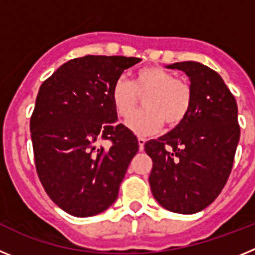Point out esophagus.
<instances>
[{
  "mask_svg": "<svg viewBox=\"0 0 255 255\" xmlns=\"http://www.w3.org/2000/svg\"><path fill=\"white\" fill-rule=\"evenodd\" d=\"M138 143H139V150H143L144 144H145V138H143V136H138Z\"/></svg>",
  "mask_w": 255,
  "mask_h": 255,
  "instance_id": "esophagus-1",
  "label": "esophagus"
}]
</instances>
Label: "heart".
Returning <instances> with one entry per match:
<instances>
[{
    "mask_svg": "<svg viewBox=\"0 0 255 255\" xmlns=\"http://www.w3.org/2000/svg\"><path fill=\"white\" fill-rule=\"evenodd\" d=\"M143 95L146 108L128 121V128L138 135L153 134L163 123L168 128L177 126L185 120L193 102L191 88L185 80L176 79L161 66L141 67L135 71L131 82L119 78L112 85L111 101L117 116L130 117L137 97Z\"/></svg>",
    "mask_w": 255,
    "mask_h": 255,
    "instance_id": "b5f03b06",
    "label": "heart"
}]
</instances>
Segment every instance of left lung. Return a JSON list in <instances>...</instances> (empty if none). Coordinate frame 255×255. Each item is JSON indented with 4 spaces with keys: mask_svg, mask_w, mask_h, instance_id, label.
I'll return each mask as SVG.
<instances>
[{
    "mask_svg": "<svg viewBox=\"0 0 255 255\" xmlns=\"http://www.w3.org/2000/svg\"><path fill=\"white\" fill-rule=\"evenodd\" d=\"M193 93L185 120L144 150L153 161L149 185L167 211L193 215L220 195L233 170L240 138L235 97L215 70L194 61L176 62Z\"/></svg>",
    "mask_w": 255,
    "mask_h": 255,
    "instance_id": "left-lung-1",
    "label": "left lung"
}]
</instances>
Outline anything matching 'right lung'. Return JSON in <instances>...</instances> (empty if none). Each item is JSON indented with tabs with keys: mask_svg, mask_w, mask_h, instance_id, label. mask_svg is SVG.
<instances>
[{
	"mask_svg": "<svg viewBox=\"0 0 255 255\" xmlns=\"http://www.w3.org/2000/svg\"><path fill=\"white\" fill-rule=\"evenodd\" d=\"M139 61L88 55L67 61L40 85L30 117L35 168L48 197L69 215L91 217L117 199L139 143L117 123L111 89Z\"/></svg>",
	"mask_w": 255,
	"mask_h": 255,
	"instance_id": "1",
	"label": "right lung"
}]
</instances>
